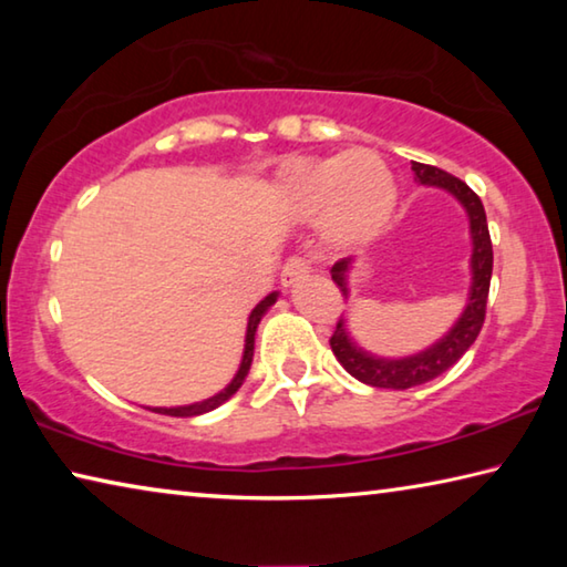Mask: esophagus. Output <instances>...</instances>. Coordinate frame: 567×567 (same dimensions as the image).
<instances>
[{
	"mask_svg": "<svg viewBox=\"0 0 567 567\" xmlns=\"http://www.w3.org/2000/svg\"><path fill=\"white\" fill-rule=\"evenodd\" d=\"M307 272H310V262H307L305 257H300V255L290 257V260L285 262L282 275H280L282 287H287V290H290V287H295L297 282H300Z\"/></svg>",
	"mask_w": 567,
	"mask_h": 567,
	"instance_id": "obj_1",
	"label": "esophagus"
}]
</instances>
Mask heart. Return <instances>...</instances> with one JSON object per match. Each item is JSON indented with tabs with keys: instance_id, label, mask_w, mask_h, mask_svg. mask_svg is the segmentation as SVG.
<instances>
[{
	"instance_id": "obj_1",
	"label": "heart",
	"mask_w": 567,
	"mask_h": 567,
	"mask_svg": "<svg viewBox=\"0 0 567 567\" xmlns=\"http://www.w3.org/2000/svg\"><path fill=\"white\" fill-rule=\"evenodd\" d=\"M277 185L287 213L302 223L320 219L324 245L338 252H352L378 239L398 205L395 175L372 150L292 159L282 167Z\"/></svg>"
}]
</instances>
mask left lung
<instances>
[{"label": "left lung", "instance_id": "8db88e82", "mask_svg": "<svg viewBox=\"0 0 567 567\" xmlns=\"http://www.w3.org/2000/svg\"><path fill=\"white\" fill-rule=\"evenodd\" d=\"M412 172H415V182L425 187H437L453 195L460 207L467 215L470 227V290L465 297V307L460 318L453 322L443 338L427 344L425 350L405 354V358H382V354H372L358 342L352 340L348 330V322L340 320L334 334L330 338L332 352L344 370L350 372L354 380L364 382L370 388H388V390H408L425 385V382L443 375L445 370L463 358L470 344L475 342L480 328L485 322V305L487 292H491V275H493V243L491 233H487L485 207L480 197L470 189L463 179H457L447 172L420 165L412 162ZM354 260H340L332 265V280L340 287L344 297H350V272Z\"/></svg>", "mask_w": 567, "mask_h": 567}]
</instances>
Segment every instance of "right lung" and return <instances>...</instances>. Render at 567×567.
Wrapping results in <instances>:
<instances>
[{
  "mask_svg": "<svg viewBox=\"0 0 567 567\" xmlns=\"http://www.w3.org/2000/svg\"><path fill=\"white\" fill-rule=\"evenodd\" d=\"M277 297H280V292H270L267 297H262L260 302L255 305V310L249 312L247 318V330H245V350H243V360H239V368L235 372V378L227 382V385L215 392L213 398H207L203 402H192V405H177V408H147L152 412H159V415H172V417H195V415H205V412L215 410L223 405V402H227L229 398L235 395V392L243 388V382L247 378L249 372V364H252V354H255V332H257V324H260V320L267 315V310L277 302Z\"/></svg>",
  "mask_w": 567,
  "mask_h": 567,
  "instance_id": "obj_1",
  "label": "right lung"
}]
</instances>
